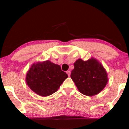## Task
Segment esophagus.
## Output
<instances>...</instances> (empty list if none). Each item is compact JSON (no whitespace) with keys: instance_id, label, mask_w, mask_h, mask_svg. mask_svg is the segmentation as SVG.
Returning a JSON list of instances; mask_svg holds the SVG:
<instances>
[{"instance_id":"obj_1","label":"esophagus","mask_w":129,"mask_h":129,"mask_svg":"<svg viewBox=\"0 0 129 129\" xmlns=\"http://www.w3.org/2000/svg\"><path fill=\"white\" fill-rule=\"evenodd\" d=\"M67 74L68 75V76H70V74H71V72H70V71H67Z\"/></svg>"}]
</instances>
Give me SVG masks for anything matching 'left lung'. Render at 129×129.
<instances>
[{
  "label": "left lung",
  "mask_w": 129,
  "mask_h": 129,
  "mask_svg": "<svg viewBox=\"0 0 129 129\" xmlns=\"http://www.w3.org/2000/svg\"><path fill=\"white\" fill-rule=\"evenodd\" d=\"M71 78L79 92L92 96L98 94L108 82L107 73L103 65L95 58L87 60L79 59L74 63Z\"/></svg>",
  "instance_id": "1"
}]
</instances>
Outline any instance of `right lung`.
I'll return each mask as SVG.
<instances>
[{"label":"right lung","mask_w":129,"mask_h":129,"mask_svg":"<svg viewBox=\"0 0 129 129\" xmlns=\"http://www.w3.org/2000/svg\"><path fill=\"white\" fill-rule=\"evenodd\" d=\"M67 78L60 66L47 60L33 63L25 79L32 91L41 96H48L55 93Z\"/></svg>","instance_id":"1"}]
</instances>
